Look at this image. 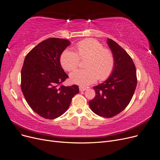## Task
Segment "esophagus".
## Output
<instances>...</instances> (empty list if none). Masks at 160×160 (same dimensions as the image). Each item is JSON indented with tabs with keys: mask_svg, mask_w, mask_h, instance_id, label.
I'll return each instance as SVG.
<instances>
[{
	"mask_svg": "<svg viewBox=\"0 0 160 160\" xmlns=\"http://www.w3.org/2000/svg\"><path fill=\"white\" fill-rule=\"evenodd\" d=\"M79 90L80 92H84L87 90V88L85 87H82V86H79Z\"/></svg>",
	"mask_w": 160,
	"mask_h": 160,
	"instance_id": "1",
	"label": "esophagus"
}]
</instances>
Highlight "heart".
<instances>
[{
    "label": "heart",
    "mask_w": 160,
    "mask_h": 160,
    "mask_svg": "<svg viewBox=\"0 0 160 160\" xmlns=\"http://www.w3.org/2000/svg\"><path fill=\"white\" fill-rule=\"evenodd\" d=\"M75 52L65 50L60 57L63 69L72 71L78 67L80 60H85V69L76 70L70 74V81L74 84L86 86L95 82L97 79L108 78L115 67V58L112 51L105 48L98 40L86 39L77 43Z\"/></svg>",
    "instance_id": "b5f03b06"
}]
</instances>
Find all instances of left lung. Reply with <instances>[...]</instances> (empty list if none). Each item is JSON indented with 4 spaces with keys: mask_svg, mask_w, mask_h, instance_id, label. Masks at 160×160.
Listing matches in <instances>:
<instances>
[{
    "mask_svg": "<svg viewBox=\"0 0 160 160\" xmlns=\"http://www.w3.org/2000/svg\"><path fill=\"white\" fill-rule=\"evenodd\" d=\"M107 43L114 55L115 67L109 78L93 87L96 96L89 102L92 111L99 116L113 117L129 104L137 85V70L132 59L115 41Z\"/></svg>",
    "mask_w": 160,
    "mask_h": 160,
    "instance_id": "1",
    "label": "left lung"
}]
</instances>
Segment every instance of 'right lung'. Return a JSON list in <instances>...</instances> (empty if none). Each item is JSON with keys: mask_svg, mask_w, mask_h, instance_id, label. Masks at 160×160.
Returning <instances> with one entry per match:
<instances>
[{"mask_svg": "<svg viewBox=\"0 0 160 160\" xmlns=\"http://www.w3.org/2000/svg\"><path fill=\"white\" fill-rule=\"evenodd\" d=\"M70 44L68 40L49 38L41 41L26 55L21 71V89L32 109L47 119L62 115L72 98L79 93L77 85L64 86L68 76L60 57Z\"/></svg>", "mask_w": 160, "mask_h": 160, "instance_id": "obj_1", "label": "right lung"}]
</instances>
